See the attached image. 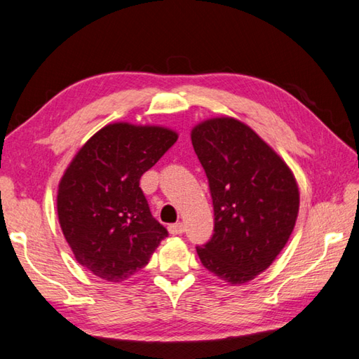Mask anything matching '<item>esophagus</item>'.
I'll use <instances>...</instances> for the list:
<instances>
[{"mask_svg":"<svg viewBox=\"0 0 359 359\" xmlns=\"http://www.w3.org/2000/svg\"><path fill=\"white\" fill-rule=\"evenodd\" d=\"M168 230H170L171 234L179 236V234H182V233L185 231V226H184V224H182V222H177V224H172V225L168 226Z\"/></svg>","mask_w":359,"mask_h":359,"instance_id":"esophagus-1","label":"esophagus"}]
</instances>
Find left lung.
I'll list each match as a JSON object with an SVG mask.
<instances>
[{
    "label": "left lung",
    "instance_id": "1",
    "mask_svg": "<svg viewBox=\"0 0 359 359\" xmlns=\"http://www.w3.org/2000/svg\"><path fill=\"white\" fill-rule=\"evenodd\" d=\"M191 142L215 207V234L196 247L197 255L217 278L245 284L290 239L299 211L296 179L273 148L233 117L196 125Z\"/></svg>",
    "mask_w": 359,
    "mask_h": 359
}]
</instances>
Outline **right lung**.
<instances>
[{
  "label": "right lung",
  "mask_w": 359,
  "mask_h": 359,
  "mask_svg": "<svg viewBox=\"0 0 359 359\" xmlns=\"http://www.w3.org/2000/svg\"><path fill=\"white\" fill-rule=\"evenodd\" d=\"M177 137L162 126L111 123L66 168L57 194L60 226L77 262L100 279L133 276L168 236L151 215L140 177Z\"/></svg>",
  "instance_id": "1"
}]
</instances>
